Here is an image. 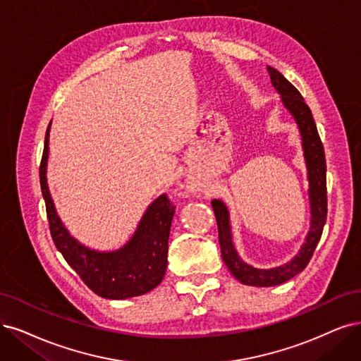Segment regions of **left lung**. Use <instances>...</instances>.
Instances as JSON below:
<instances>
[{
    "mask_svg": "<svg viewBox=\"0 0 361 361\" xmlns=\"http://www.w3.org/2000/svg\"><path fill=\"white\" fill-rule=\"evenodd\" d=\"M268 73L274 87L281 93L286 109L295 116L299 125L303 152L308 166V180H310V199H311V231L306 238L299 255L284 266L274 269H256L252 266L244 263L239 259L238 252L232 244L229 212L221 201L211 202L219 228V243L221 248L223 262L228 266L231 274L245 286L256 287H272L279 286L293 276L300 274L306 264L310 263L315 247L322 238L324 223L327 219V185H326V156L324 147L319 140L317 125L314 122L310 106L306 105L300 92L293 86L288 80L272 66H268Z\"/></svg>",
    "mask_w": 361,
    "mask_h": 361,
    "instance_id": "8db88e82",
    "label": "left lung"
}]
</instances>
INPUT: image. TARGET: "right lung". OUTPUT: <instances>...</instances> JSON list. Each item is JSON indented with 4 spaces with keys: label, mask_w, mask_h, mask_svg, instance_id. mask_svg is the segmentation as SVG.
<instances>
[{
    "label": "right lung",
    "mask_w": 361,
    "mask_h": 361,
    "mask_svg": "<svg viewBox=\"0 0 361 361\" xmlns=\"http://www.w3.org/2000/svg\"><path fill=\"white\" fill-rule=\"evenodd\" d=\"M49 130H46L44 150L39 164V185L46 202L49 229L53 243L83 283L105 299H128L141 296L157 287L165 276L168 263V239L173 205L166 195L159 196L145 211L135 235L117 251L98 252L80 245L66 232L56 216L46 183L49 156Z\"/></svg>",
    "instance_id": "obj_1"
}]
</instances>
